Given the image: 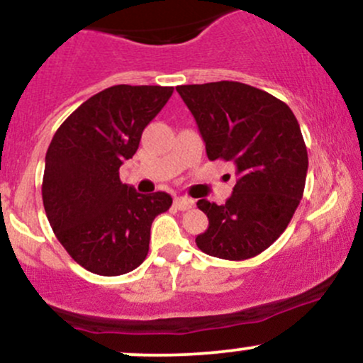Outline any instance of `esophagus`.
<instances>
[{
    "mask_svg": "<svg viewBox=\"0 0 363 363\" xmlns=\"http://www.w3.org/2000/svg\"><path fill=\"white\" fill-rule=\"evenodd\" d=\"M174 206H176L177 210L186 211V210H191V208L194 206V201L191 198H177L176 201H174Z\"/></svg>",
    "mask_w": 363,
    "mask_h": 363,
    "instance_id": "obj_1",
    "label": "esophagus"
}]
</instances>
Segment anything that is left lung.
I'll list each match as a JSON object with an SVG mask.
<instances>
[{"instance_id":"left-lung-1","label":"left lung","mask_w":363,"mask_h":363,"mask_svg":"<svg viewBox=\"0 0 363 363\" xmlns=\"http://www.w3.org/2000/svg\"><path fill=\"white\" fill-rule=\"evenodd\" d=\"M210 160L234 162L237 182L225 205L199 199L208 216L196 245L205 254L244 261L272 245L289 227L306 187L307 148L290 107L239 82L181 85Z\"/></svg>"}]
</instances>
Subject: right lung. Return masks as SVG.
Here are the masks:
<instances>
[{"instance_id":"add662e5","label":"right lung","mask_w":363,"mask_h":363,"mask_svg":"<svg viewBox=\"0 0 363 363\" xmlns=\"http://www.w3.org/2000/svg\"><path fill=\"white\" fill-rule=\"evenodd\" d=\"M172 86L114 85L85 101L57 128L45 153L44 210L66 252L89 272L118 277L148 254L150 228L167 193L140 194L119 179L141 133Z\"/></svg>"}]
</instances>
